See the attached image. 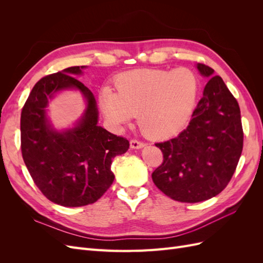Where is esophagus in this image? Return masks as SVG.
I'll return each mask as SVG.
<instances>
[{
	"label": "esophagus",
	"mask_w": 263,
	"mask_h": 263,
	"mask_svg": "<svg viewBox=\"0 0 263 263\" xmlns=\"http://www.w3.org/2000/svg\"><path fill=\"white\" fill-rule=\"evenodd\" d=\"M144 146H145L144 142H141L139 140H136V139L130 140V148H133V149H140Z\"/></svg>",
	"instance_id": "34e87169"
}]
</instances>
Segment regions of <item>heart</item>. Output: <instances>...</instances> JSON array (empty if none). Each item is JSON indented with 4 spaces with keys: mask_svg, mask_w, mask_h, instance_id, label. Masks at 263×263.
<instances>
[{
    "mask_svg": "<svg viewBox=\"0 0 263 263\" xmlns=\"http://www.w3.org/2000/svg\"><path fill=\"white\" fill-rule=\"evenodd\" d=\"M116 91L104 86L101 105L110 123L121 126L137 114L141 133L154 139L173 136L185 126L195 106L198 81L193 71L141 69L118 76Z\"/></svg>",
    "mask_w": 263,
    "mask_h": 263,
    "instance_id": "heart-1",
    "label": "heart"
}]
</instances>
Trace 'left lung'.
<instances>
[{
    "label": "left lung",
    "mask_w": 263,
    "mask_h": 263,
    "mask_svg": "<svg viewBox=\"0 0 263 263\" xmlns=\"http://www.w3.org/2000/svg\"><path fill=\"white\" fill-rule=\"evenodd\" d=\"M196 68L210 78L203 98L178 137L156 144L162 151L163 162L151 176L166 196L184 203L219 194L232 179L243 146L237 100L212 68L203 63Z\"/></svg>",
    "instance_id": "8db88e82"
}]
</instances>
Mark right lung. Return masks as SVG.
Instances as JSON below:
<instances>
[{"label": "right lung", "instance_id": "obj_1", "mask_svg": "<svg viewBox=\"0 0 263 263\" xmlns=\"http://www.w3.org/2000/svg\"><path fill=\"white\" fill-rule=\"evenodd\" d=\"M85 66L46 76L31 90L22 109L21 148L30 177L49 201L66 208L93 204L114 181L113 158L125 154L129 141L98 125L93 93L74 78ZM63 89H78L87 102L74 127L55 131L46 117L48 100Z\"/></svg>", "mask_w": 263, "mask_h": 263}]
</instances>
